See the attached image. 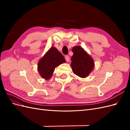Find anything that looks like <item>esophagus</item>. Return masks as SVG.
<instances>
[{
    "label": "esophagus",
    "mask_w": 130,
    "mask_h": 130,
    "mask_svg": "<svg viewBox=\"0 0 130 130\" xmlns=\"http://www.w3.org/2000/svg\"><path fill=\"white\" fill-rule=\"evenodd\" d=\"M65 59H66V61L67 62H69L70 61V58L68 56H65Z\"/></svg>",
    "instance_id": "34e87169"
}]
</instances>
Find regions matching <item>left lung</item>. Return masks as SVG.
<instances>
[{"label":"left lung","instance_id":"1","mask_svg":"<svg viewBox=\"0 0 130 130\" xmlns=\"http://www.w3.org/2000/svg\"><path fill=\"white\" fill-rule=\"evenodd\" d=\"M73 55L71 57L73 72L81 78H86L94 68V61L92 57L80 45L72 48Z\"/></svg>","mask_w":130,"mask_h":130}]
</instances>
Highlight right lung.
I'll return each instance as SVG.
<instances>
[{"mask_svg":"<svg viewBox=\"0 0 130 130\" xmlns=\"http://www.w3.org/2000/svg\"><path fill=\"white\" fill-rule=\"evenodd\" d=\"M65 62L64 56L53 46L39 60L37 64L38 73L43 78L48 80L52 77L55 68Z\"/></svg>","mask_w":130,"mask_h":130,"instance_id":"right-lung-1","label":"right lung"}]
</instances>
